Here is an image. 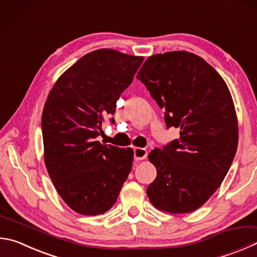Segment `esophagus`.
Masks as SVG:
<instances>
[{
	"instance_id": "34e87169",
	"label": "esophagus",
	"mask_w": 257,
	"mask_h": 257,
	"mask_svg": "<svg viewBox=\"0 0 257 257\" xmlns=\"http://www.w3.org/2000/svg\"><path fill=\"white\" fill-rule=\"evenodd\" d=\"M146 156H147V151L145 148H139V147L134 148V158L136 161L145 160Z\"/></svg>"
}]
</instances>
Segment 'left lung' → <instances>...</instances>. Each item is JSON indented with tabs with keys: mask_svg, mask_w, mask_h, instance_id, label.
Segmentation results:
<instances>
[{
	"mask_svg": "<svg viewBox=\"0 0 257 257\" xmlns=\"http://www.w3.org/2000/svg\"><path fill=\"white\" fill-rule=\"evenodd\" d=\"M138 78L180 138L155 148L148 158L157 176L147 195L155 208L188 213L206 203L225 179L238 145L230 92L216 69L188 51L148 57Z\"/></svg>",
	"mask_w": 257,
	"mask_h": 257,
	"instance_id": "left-lung-1",
	"label": "left lung"
}]
</instances>
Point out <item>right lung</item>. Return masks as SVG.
I'll return each mask as SVG.
<instances>
[{
	"mask_svg": "<svg viewBox=\"0 0 257 257\" xmlns=\"http://www.w3.org/2000/svg\"><path fill=\"white\" fill-rule=\"evenodd\" d=\"M144 57L113 49L83 56L50 91L41 118L45 163L65 203L96 216L115 203L132 171L134 151L96 141L104 119L114 123L116 101Z\"/></svg>",
	"mask_w": 257,
	"mask_h": 257,
	"instance_id": "1",
	"label": "right lung"
}]
</instances>
